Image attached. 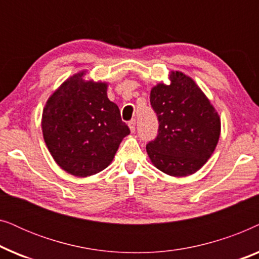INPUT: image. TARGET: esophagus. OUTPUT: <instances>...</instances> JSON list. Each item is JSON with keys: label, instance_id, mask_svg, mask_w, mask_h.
Listing matches in <instances>:
<instances>
[{"label": "esophagus", "instance_id": "esophagus-1", "mask_svg": "<svg viewBox=\"0 0 259 259\" xmlns=\"http://www.w3.org/2000/svg\"><path fill=\"white\" fill-rule=\"evenodd\" d=\"M128 127H130L131 132L133 133L134 131H136V120L132 119V120H131V121H128Z\"/></svg>", "mask_w": 259, "mask_h": 259}]
</instances>
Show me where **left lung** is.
Returning <instances> with one entry per match:
<instances>
[{
    "label": "left lung",
    "mask_w": 259,
    "mask_h": 259,
    "mask_svg": "<svg viewBox=\"0 0 259 259\" xmlns=\"http://www.w3.org/2000/svg\"><path fill=\"white\" fill-rule=\"evenodd\" d=\"M169 83L152 87L150 101L159 133L147 144L152 164L166 175L187 177L206 164L221 136V116L192 77L168 73Z\"/></svg>",
    "instance_id": "obj_1"
}]
</instances>
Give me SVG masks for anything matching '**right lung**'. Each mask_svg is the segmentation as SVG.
<instances>
[{"label":"right lung","mask_w":259,"mask_h":259,"mask_svg":"<svg viewBox=\"0 0 259 259\" xmlns=\"http://www.w3.org/2000/svg\"><path fill=\"white\" fill-rule=\"evenodd\" d=\"M107 87L81 70L63 81L46 102L41 119L45 143L69 175L84 178L101 172L130 134L119 107L107 97Z\"/></svg>","instance_id":"1"}]
</instances>
